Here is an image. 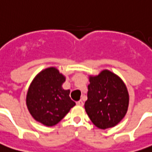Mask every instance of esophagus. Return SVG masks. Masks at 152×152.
I'll list each match as a JSON object with an SVG mask.
<instances>
[{
    "label": "esophagus",
    "mask_w": 152,
    "mask_h": 152,
    "mask_svg": "<svg viewBox=\"0 0 152 152\" xmlns=\"http://www.w3.org/2000/svg\"><path fill=\"white\" fill-rule=\"evenodd\" d=\"M76 105H77V106H83V102L82 101V100H80V101L76 102Z\"/></svg>",
    "instance_id": "obj_1"
}]
</instances>
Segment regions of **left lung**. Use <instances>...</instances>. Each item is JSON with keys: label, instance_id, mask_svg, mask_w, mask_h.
I'll use <instances>...</instances> for the list:
<instances>
[{"label": "left lung", "instance_id": "8db88e82", "mask_svg": "<svg viewBox=\"0 0 152 152\" xmlns=\"http://www.w3.org/2000/svg\"><path fill=\"white\" fill-rule=\"evenodd\" d=\"M128 106L127 88L118 76L104 70L97 76H91L84 107L96 127L106 129L118 125L125 117Z\"/></svg>", "mask_w": 152, "mask_h": 152}]
</instances>
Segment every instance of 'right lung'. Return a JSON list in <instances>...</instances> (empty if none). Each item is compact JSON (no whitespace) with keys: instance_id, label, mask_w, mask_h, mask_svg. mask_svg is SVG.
I'll list each match as a JSON object with an SVG mask.
<instances>
[{"instance_id":"1","label":"right lung","mask_w":152,"mask_h":152,"mask_svg":"<svg viewBox=\"0 0 152 152\" xmlns=\"http://www.w3.org/2000/svg\"><path fill=\"white\" fill-rule=\"evenodd\" d=\"M64 76L55 68L42 71L32 81L27 95V106L32 117L46 126H53L64 118L76 102L64 90Z\"/></svg>"}]
</instances>
